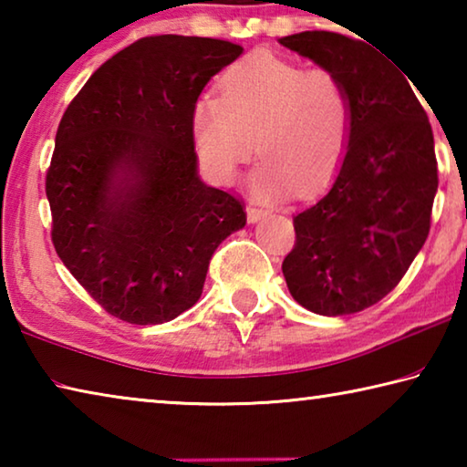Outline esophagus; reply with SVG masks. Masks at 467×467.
Segmentation results:
<instances>
[{
  "label": "esophagus",
  "mask_w": 467,
  "mask_h": 467,
  "mask_svg": "<svg viewBox=\"0 0 467 467\" xmlns=\"http://www.w3.org/2000/svg\"><path fill=\"white\" fill-rule=\"evenodd\" d=\"M265 216H267V212L262 210V208H253V205H249V208H247V220L251 224L259 223V220H264Z\"/></svg>",
  "instance_id": "1"
}]
</instances>
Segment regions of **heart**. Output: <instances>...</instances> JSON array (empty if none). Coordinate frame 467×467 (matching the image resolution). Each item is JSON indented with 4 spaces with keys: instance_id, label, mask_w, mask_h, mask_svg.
I'll return each instance as SVG.
<instances>
[{
    "instance_id": "b5f03b06",
    "label": "heart",
    "mask_w": 467,
    "mask_h": 467,
    "mask_svg": "<svg viewBox=\"0 0 467 467\" xmlns=\"http://www.w3.org/2000/svg\"><path fill=\"white\" fill-rule=\"evenodd\" d=\"M354 107L342 76L305 69L270 53H253L220 78V97L202 94L192 107V136L205 171L231 183L253 152L264 158L251 175L265 200L300 197L326 187L342 164Z\"/></svg>"
}]
</instances>
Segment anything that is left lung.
I'll return each instance as SVG.
<instances>
[{"label":"left lung","instance_id":"8db88e82","mask_svg":"<svg viewBox=\"0 0 467 467\" xmlns=\"http://www.w3.org/2000/svg\"><path fill=\"white\" fill-rule=\"evenodd\" d=\"M280 45L342 76L354 107L334 183L295 216L284 278L313 313L365 311L398 286L431 231L439 177L429 117L410 78L365 41L306 30Z\"/></svg>","mask_w":467,"mask_h":467}]
</instances>
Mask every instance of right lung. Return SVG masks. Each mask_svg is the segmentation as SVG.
<instances>
[{
  "mask_svg": "<svg viewBox=\"0 0 467 467\" xmlns=\"http://www.w3.org/2000/svg\"><path fill=\"white\" fill-rule=\"evenodd\" d=\"M243 53L220 38H140L90 76L61 117L47 200L63 265L113 317L156 326L200 300L243 203L197 175L192 107Z\"/></svg>",
  "mask_w": 467,
  "mask_h": 467,
  "instance_id": "1",
  "label": "right lung"
}]
</instances>
